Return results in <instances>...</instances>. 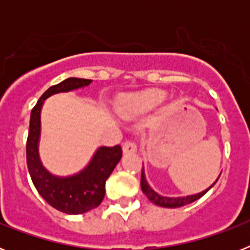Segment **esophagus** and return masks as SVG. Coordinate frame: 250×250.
Masks as SVG:
<instances>
[{"label":"esophagus","instance_id":"34e87169","mask_svg":"<svg viewBox=\"0 0 250 250\" xmlns=\"http://www.w3.org/2000/svg\"><path fill=\"white\" fill-rule=\"evenodd\" d=\"M123 151L124 154H130V152L136 151V145L134 141H125L123 144Z\"/></svg>","mask_w":250,"mask_h":250}]
</instances>
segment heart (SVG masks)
I'll use <instances>...</instances> for the list:
<instances>
[{
	"label": "heart",
	"instance_id": "obj_1",
	"mask_svg": "<svg viewBox=\"0 0 250 250\" xmlns=\"http://www.w3.org/2000/svg\"><path fill=\"white\" fill-rule=\"evenodd\" d=\"M165 98H167V95L161 90H149V91L143 92L138 98V101L143 107L150 109V107H154V106L163 103Z\"/></svg>",
	"mask_w": 250,
	"mask_h": 250
}]
</instances>
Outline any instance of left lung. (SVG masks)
<instances>
[{"mask_svg":"<svg viewBox=\"0 0 250 250\" xmlns=\"http://www.w3.org/2000/svg\"><path fill=\"white\" fill-rule=\"evenodd\" d=\"M219 179V178H218ZM216 179V180H218ZM141 190H143V193L146 195L147 199L150 200V202H152L154 204L159 205V207H164V208H179V207H184V205L187 204H190V203L195 202V200H198L199 198H202L203 195H204L205 193H207L209 189H211V188L214 187V183L213 185H211L210 188H208L207 190L202 191V193L199 194H195V195H189V196H183V198H167V196H163V195H159L158 193H155V191L152 190L151 188L149 187V184H147L146 179H145V174H144V169H143V171H141Z\"/></svg>","mask_w":250,"mask_h":250,"instance_id":"left-lung-1","label":"left lung"}]
</instances>
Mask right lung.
<instances>
[{"label": "right lung", "mask_w": 250, "mask_h": 250, "mask_svg": "<svg viewBox=\"0 0 250 250\" xmlns=\"http://www.w3.org/2000/svg\"><path fill=\"white\" fill-rule=\"evenodd\" d=\"M92 81L68 77L62 83L51 86L40 98L31 111L30 129L26 143V159L31 179L43 199L57 210L66 214H83L99 207L105 196V183L123 156L120 145L101 146L95 152L89 165L72 176H55L42 167L39 156L41 130V107L51 95L68 92L85 87Z\"/></svg>", "instance_id": "obj_1"}]
</instances>
